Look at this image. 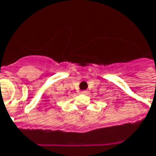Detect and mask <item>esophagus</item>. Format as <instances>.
<instances>
[{
	"label": "esophagus",
	"instance_id": "1",
	"mask_svg": "<svg viewBox=\"0 0 156 156\" xmlns=\"http://www.w3.org/2000/svg\"><path fill=\"white\" fill-rule=\"evenodd\" d=\"M81 94H87V91L82 90V91H81Z\"/></svg>",
	"mask_w": 156,
	"mask_h": 156
}]
</instances>
